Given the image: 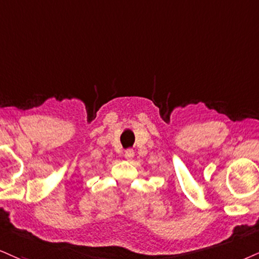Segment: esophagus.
I'll return each mask as SVG.
<instances>
[{
  "label": "esophagus",
  "instance_id": "obj_1",
  "mask_svg": "<svg viewBox=\"0 0 259 259\" xmlns=\"http://www.w3.org/2000/svg\"><path fill=\"white\" fill-rule=\"evenodd\" d=\"M133 157H135V151H133V150L128 149V150H126V151H124V158L131 161V159H132Z\"/></svg>",
  "mask_w": 259,
  "mask_h": 259
}]
</instances>
